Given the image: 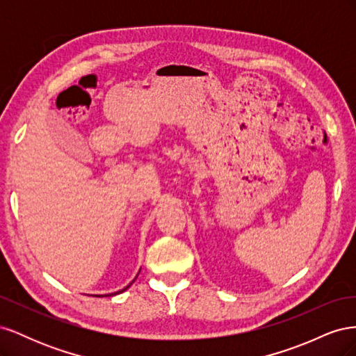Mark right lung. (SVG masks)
<instances>
[{
  "label": "right lung",
  "instance_id": "1",
  "mask_svg": "<svg viewBox=\"0 0 356 356\" xmlns=\"http://www.w3.org/2000/svg\"><path fill=\"white\" fill-rule=\"evenodd\" d=\"M135 279H136V277H135ZM135 279H134V281H135ZM134 281H132V282H134ZM132 282H131V284H129V285H127L126 288H123V289H120V291H117V293H114V294H120V293H123V291H126V289H127L129 286H131V285H132ZM110 296H113V294H110Z\"/></svg>",
  "mask_w": 356,
  "mask_h": 356
}]
</instances>
